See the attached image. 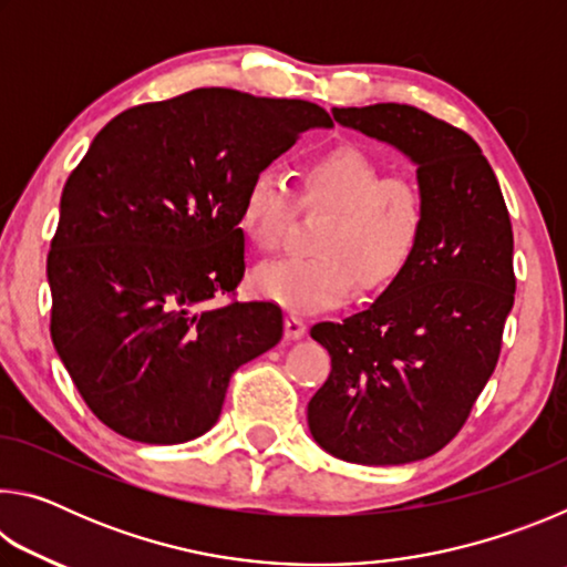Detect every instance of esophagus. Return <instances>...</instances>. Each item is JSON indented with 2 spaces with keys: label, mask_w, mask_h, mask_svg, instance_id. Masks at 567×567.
Instances as JSON below:
<instances>
[{
  "label": "esophagus",
  "mask_w": 567,
  "mask_h": 567,
  "mask_svg": "<svg viewBox=\"0 0 567 567\" xmlns=\"http://www.w3.org/2000/svg\"><path fill=\"white\" fill-rule=\"evenodd\" d=\"M307 332V324L300 315H287L285 318V338L287 340H300Z\"/></svg>",
  "instance_id": "1"
}]
</instances>
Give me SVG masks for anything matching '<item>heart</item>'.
<instances>
[{"mask_svg": "<svg viewBox=\"0 0 567 567\" xmlns=\"http://www.w3.org/2000/svg\"><path fill=\"white\" fill-rule=\"evenodd\" d=\"M300 203L330 213L315 235L318 255L262 265L252 275L257 295L295 312L334 307L354 282L362 295L388 290L415 260L427 227L417 182L385 177L380 162L354 145H334L305 162ZM295 213V192L262 169L239 199V227L260 252L272 255L285 245Z\"/></svg>", "mask_w": 567, "mask_h": 567, "instance_id": "b5f03b06", "label": "heart"}]
</instances>
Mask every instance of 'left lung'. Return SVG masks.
<instances>
[{
  "label": "left lung",
  "mask_w": 567,
  "mask_h": 567,
  "mask_svg": "<svg viewBox=\"0 0 567 567\" xmlns=\"http://www.w3.org/2000/svg\"><path fill=\"white\" fill-rule=\"evenodd\" d=\"M332 117L415 162L427 227L405 275L368 310L312 324L332 370L307 425L334 457L402 465L443 450L493 375L515 302L513 225L467 132L395 102Z\"/></svg>",
  "instance_id": "left-lung-1"
}]
</instances>
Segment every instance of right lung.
I'll return each mask as SVG.
<instances>
[{"label": "right lung", "mask_w": 567, "mask_h": 567, "mask_svg": "<svg viewBox=\"0 0 567 567\" xmlns=\"http://www.w3.org/2000/svg\"><path fill=\"white\" fill-rule=\"evenodd\" d=\"M322 107L203 87L137 104L66 179L47 257L54 350L104 425L137 443L205 435L233 372L282 338L275 302H237L247 182L330 127ZM219 293L225 306H209Z\"/></svg>", "instance_id": "right-lung-1"}]
</instances>
